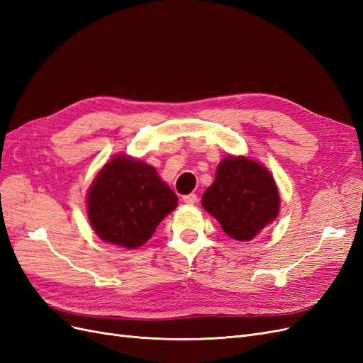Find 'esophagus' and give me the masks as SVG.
<instances>
[{
	"instance_id": "obj_1",
	"label": "esophagus",
	"mask_w": 363,
	"mask_h": 363,
	"mask_svg": "<svg viewBox=\"0 0 363 363\" xmlns=\"http://www.w3.org/2000/svg\"><path fill=\"white\" fill-rule=\"evenodd\" d=\"M183 201H184L186 204H195L196 201H199V196H196V194L184 195V196H183Z\"/></svg>"
}]
</instances>
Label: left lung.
Wrapping results in <instances>:
<instances>
[{"mask_svg": "<svg viewBox=\"0 0 363 363\" xmlns=\"http://www.w3.org/2000/svg\"><path fill=\"white\" fill-rule=\"evenodd\" d=\"M201 206L221 224L225 235L248 242L276 221L280 194L267 167L247 156L230 155L219 162Z\"/></svg>", "mask_w": 363, "mask_h": 363, "instance_id": "obj_1", "label": "left lung"}]
</instances>
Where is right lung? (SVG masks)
I'll return each mask as SVG.
<instances>
[{"mask_svg":"<svg viewBox=\"0 0 363 363\" xmlns=\"http://www.w3.org/2000/svg\"><path fill=\"white\" fill-rule=\"evenodd\" d=\"M179 199L156 168L118 152L98 171L87 189L86 212L101 240L136 250L155 235Z\"/></svg>","mask_w":363,"mask_h":363,"instance_id":"right-lung-1","label":"right lung"}]
</instances>
